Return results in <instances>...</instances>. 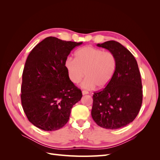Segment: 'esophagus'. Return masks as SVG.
Here are the masks:
<instances>
[{
	"label": "esophagus",
	"mask_w": 160,
	"mask_h": 160,
	"mask_svg": "<svg viewBox=\"0 0 160 160\" xmlns=\"http://www.w3.org/2000/svg\"><path fill=\"white\" fill-rule=\"evenodd\" d=\"M88 93H89V92L88 91H85V90L82 91V94H83V95H86V94H88Z\"/></svg>",
	"instance_id": "1"
}]
</instances>
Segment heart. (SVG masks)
<instances>
[{"mask_svg":"<svg viewBox=\"0 0 160 160\" xmlns=\"http://www.w3.org/2000/svg\"><path fill=\"white\" fill-rule=\"evenodd\" d=\"M65 65L69 79L73 83H79L86 75L88 77L82 83L83 88L93 89L98 86L102 89L113 77L118 61L113 52L87 46L75 52V59L67 58Z\"/></svg>","mask_w":160,"mask_h":160,"instance_id":"1","label":"heart"}]
</instances>
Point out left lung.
I'll list each match as a JSON object with an SVG mask.
<instances>
[{
    "label": "left lung",
    "instance_id": "8db88e82",
    "mask_svg": "<svg viewBox=\"0 0 160 160\" xmlns=\"http://www.w3.org/2000/svg\"><path fill=\"white\" fill-rule=\"evenodd\" d=\"M97 46L113 52L118 65L110 83L94 93L91 116L99 126L117 129L132 122L141 108V75L132 52L119 42L109 41Z\"/></svg>",
    "mask_w": 160,
    "mask_h": 160
}]
</instances>
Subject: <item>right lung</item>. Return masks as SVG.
Masks as SVG:
<instances>
[{
  "instance_id": "obj_1",
  "label": "right lung",
  "mask_w": 160,
  "mask_h": 160,
  "mask_svg": "<svg viewBox=\"0 0 160 160\" xmlns=\"http://www.w3.org/2000/svg\"><path fill=\"white\" fill-rule=\"evenodd\" d=\"M49 37L28 55L24 67L21 103L29 122L44 131L62 128L71 110L81 100V89L68 76L65 61L71 51L82 44Z\"/></svg>"
}]
</instances>
